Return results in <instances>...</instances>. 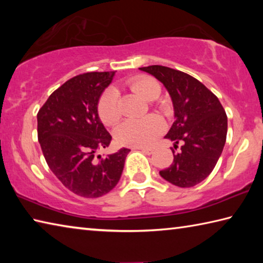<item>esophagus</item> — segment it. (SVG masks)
<instances>
[{
	"instance_id": "obj_1",
	"label": "esophagus",
	"mask_w": 263,
	"mask_h": 263,
	"mask_svg": "<svg viewBox=\"0 0 263 263\" xmlns=\"http://www.w3.org/2000/svg\"><path fill=\"white\" fill-rule=\"evenodd\" d=\"M137 149H140L142 153H145V154H147V155L152 154L154 152V149L153 148H149V147H137Z\"/></svg>"
}]
</instances>
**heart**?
Here are the masks:
<instances>
[{
    "mask_svg": "<svg viewBox=\"0 0 263 263\" xmlns=\"http://www.w3.org/2000/svg\"><path fill=\"white\" fill-rule=\"evenodd\" d=\"M127 86L147 101L157 100L161 91V87L157 80L142 75L128 80ZM97 112L105 125L111 126L118 123L122 117V111L117 90L108 88L102 92L97 103ZM163 130L164 123L162 119L158 116L151 115L139 119H126L116 128L115 137L122 145L131 147H146L152 145Z\"/></svg>",
    "mask_w": 263,
    "mask_h": 263,
    "instance_id": "b5f03b06",
    "label": "heart"
}]
</instances>
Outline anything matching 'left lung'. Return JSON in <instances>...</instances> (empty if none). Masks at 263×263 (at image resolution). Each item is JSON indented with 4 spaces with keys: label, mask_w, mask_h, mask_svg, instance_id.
I'll list each match as a JSON object with an SVG mask.
<instances>
[{
    "label": "left lung",
    "mask_w": 263,
    "mask_h": 263,
    "mask_svg": "<svg viewBox=\"0 0 263 263\" xmlns=\"http://www.w3.org/2000/svg\"><path fill=\"white\" fill-rule=\"evenodd\" d=\"M141 70L157 78L172 97L175 122L166 138L174 141L173 163L160 171L164 180L181 188H190L205 180L224 148L228 116L218 97L191 75L164 66L153 65ZM181 144L179 153L175 151Z\"/></svg>",
    "instance_id": "left-lung-1"
}]
</instances>
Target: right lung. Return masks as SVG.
I'll use <instances>...</instances> for the list:
<instances>
[{
  "label": "right lung",
  "instance_id": "1",
  "mask_svg": "<svg viewBox=\"0 0 263 263\" xmlns=\"http://www.w3.org/2000/svg\"><path fill=\"white\" fill-rule=\"evenodd\" d=\"M115 72L77 75L52 92L37 114L38 141L44 158L66 188L86 198L112 190L121 179L128 148L105 158L110 133L100 121L97 103Z\"/></svg>",
  "mask_w": 263,
  "mask_h": 263
}]
</instances>
